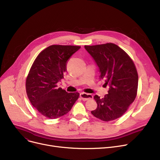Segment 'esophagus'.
Segmentation results:
<instances>
[{
	"mask_svg": "<svg viewBox=\"0 0 160 160\" xmlns=\"http://www.w3.org/2000/svg\"><path fill=\"white\" fill-rule=\"evenodd\" d=\"M80 97H81V98L83 100V101H86V100H88L92 99L93 98V95H92L91 94L86 93H83V92H82V93H80Z\"/></svg>",
	"mask_w": 160,
	"mask_h": 160,
	"instance_id": "esophagus-1",
	"label": "esophagus"
}]
</instances>
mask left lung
I'll return each mask as SVG.
<instances>
[{"label":"left lung","instance_id":"1","mask_svg":"<svg viewBox=\"0 0 160 160\" xmlns=\"http://www.w3.org/2000/svg\"><path fill=\"white\" fill-rule=\"evenodd\" d=\"M84 47L98 67L100 78H104L105 84L110 87L104 98L94 96L97 108L91 113L104 121L118 119L136 97L138 74L136 66L130 56L115 44Z\"/></svg>","mask_w":160,"mask_h":160}]
</instances>
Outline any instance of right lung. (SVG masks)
<instances>
[{
    "label": "right lung",
    "mask_w": 160,
    "mask_h": 160,
    "mask_svg": "<svg viewBox=\"0 0 160 160\" xmlns=\"http://www.w3.org/2000/svg\"><path fill=\"white\" fill-rule=\"evenodd\" d=\"M79 46L51 45L39 53L33 63L26 80V90L32 105L50 119L68 113L79 93H67L57 83L63 78L66 64Z\"/></svg>",
    "instance_id": "right-lung-1"
}]
</instances>
